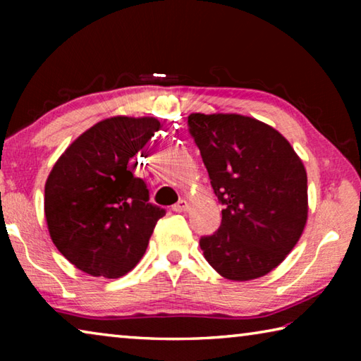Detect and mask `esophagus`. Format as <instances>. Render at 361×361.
I'll return each mask as SVG.
<instances>
[{"label":"esophagus","mask_w":361,"mask_h":361,"mask_svg":"<svg viewBox=\"0 0 361 361\" xmlns=\"http://www.w3.org/2000/svg\"><path fill=\"white\" fill-rule=\"evenodd\" d=\"M188 207H189V205H188L186 200H185V199H180L178 202H176V204L172 207V210L176 212V213H181V212H186Z\"/></svg>","instance_id":"obj_1"}]
</instances>
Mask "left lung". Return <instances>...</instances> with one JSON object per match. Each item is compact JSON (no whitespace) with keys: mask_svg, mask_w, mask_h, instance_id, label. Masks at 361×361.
<instances>
[{"mask_svg":"<svg viewBox=\"0 0 361 361\" xmlns=\"http://www.w3.org/2000/svg\"><path fill=\"white\" fill-rule=\"evenodd\" d=\"M189 133L224 209L200 237L205 259L224 279L245 282L276 269L307 221V173L282 133L240 114L192 113Z\"/></svg>","mask_w":361,"mask_h":361,"instance_id":"8db88e82","label":"left lung"}]
</instances>
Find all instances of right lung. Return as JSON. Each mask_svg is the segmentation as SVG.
Wrapping results in <instances>:
<instances>
[{
    "instance_id": "right-lung-1",
    "label": "right lung",
    "mask_w": 361,
    "mask_h": 361,
    "mask_svg": "<svg viewBox=\"0 0 361 361\" xmlns=\"http://www.w3.org/2000/svg\"><path fill=\"white\" fill-rule=\"evenodd\" d=\"M156 118L116 116L97 122L52 167L44 213L54 245L94 277L118 279L137 266L166 210L132 172V161L154 137Z\"/></svg>"
}]
</instances>
